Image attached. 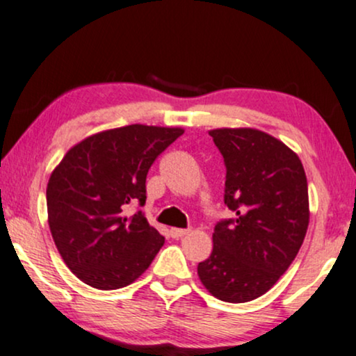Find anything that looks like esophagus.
Returning <instances> with one entry per match:
<instances>
[{"label": "esophagus", "instance_id": "obj_1", "mask_svg": "<svg viewBox=\"0 0 356 356\" xmlns=\"http://www.w3.org/2000/svg\"><path fill=\"white\" fill-rule=\"evenodd\" d=\"M186 233H188V229H183V228H171L170 229L171 238H181V236H185Z\"/></svg>", "mask_w": 356, "mask_h": 356}]
</instances>
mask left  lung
I'll use <instances>...</instances> for the list:
<instances>
[{
  "mask_svg": "<svg viewBox=\"0 0 356 356\" xmlns=\"http://www.w3.org/2000/svg\"><path fill=\"white\" fill-rule=\"evenodd\" d=\"M227 166L225 204L213 252L198 277L213 296L246 303L265 295L288 270L307 235L308 183L298 154L253 128L211 129Z\"/></svg>",
  "mask_w": 356,
  "mask_h": 356,
  "instance_id": "1",
  "label": "left lung"
}]
</instances>
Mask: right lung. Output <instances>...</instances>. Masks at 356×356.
Segmentation results:
<instances>
[{
	"label": "right lung",
	"mask_w": 356,
	"mask_h": 356,
	"mask_svg": "<svg viewBox=\"0 0 356 356\" xmlns=\"http://www.w3.org/2000/svg\"><path fill=\"white\" fill-rule=\"evenodd\" d=\"M181 128L128 124L74 145L46 188L51 235L63 261L86 285L116 290L135 282L165 238L129 203L146 202L149 166L183 135Z\"/></svg>",
	"instance_id": "obj_1"
}]
</instances>
